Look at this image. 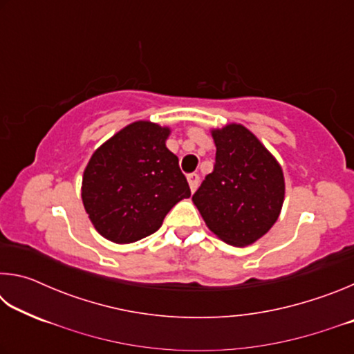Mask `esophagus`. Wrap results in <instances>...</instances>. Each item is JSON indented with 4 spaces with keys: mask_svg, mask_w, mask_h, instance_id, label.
Here are the masks:
<instances>
[{
    "mask_svg": "<svg viewBox=\"0 0 354 354\" xmlns=\"http://www.w3.org/2000/svg\"><path fill=\"white\" fill-rule=\"evenodd\" d=\"M187 181H189V185H190V190L195 192L196 187H198L200 176L196 175V173H190V175H187Z\"/></svg>",
    "mask_w": 354,
    "mask_h": 354,
    "instance_id": "esophagus-1",
    "label": "esophagus"
}]
</instances>
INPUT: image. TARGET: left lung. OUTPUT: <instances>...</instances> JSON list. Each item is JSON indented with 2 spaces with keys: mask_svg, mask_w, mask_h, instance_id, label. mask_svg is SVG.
Instances as JSON below:
<instances>
[{
  "mask_svg": "<svg viewBox=\"0 0 354 354\" xmlns=\"http://www.w3.org/2000/svg\"><path fill=\"white\" fill-rule=\"evenodd\" d=\"M214 171L192 196L206 226L221 241L247 247L277 223L284 203V173L277 158L241 123L211 131Z\"/></svg>",
  "mask_w": 354,
  "mask_h": 354,
  "instance_id": "left-lung-1",
  "label": "left lung"
}]
</instances>
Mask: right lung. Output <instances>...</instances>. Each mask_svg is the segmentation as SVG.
Wrapping results in <instances>:
<instances>
[{
  "label": "right lung",
  "instance_id": "1",
  "mask_svg": "<svg viewBox=\"0 0 354 354\" xmlns=\"http://www.w3.org/2000/svg\"><path fill=\"white\" fill-rule=\"evenodd\" d=\"M169 127L139 120L95 149L84 170L81 198L92 225L113 243H133L162 226L190 196L179 160L165 142Z\"/></svg>",
  "mask_w": 354,
  "mask_h": 354
}]
</instances>
